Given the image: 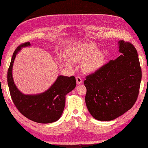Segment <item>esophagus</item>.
<instances>
[{
	"instance_id": "esophagus-1",
	"label": "esophagus",
	"mask_w": 148,
	"mask_h": 148,
	"mask_svg": "<svg viewBox=\"0 0 148 148\" xmlns=\"http://www.w3.org/2000/svg\"><path fill=\"white\" fill-rule=\"evenodd\" d=\"M76 80H77V83L78 84H82L83 83V80H82V78L79 77V76H77V77H76Z\"/></svg>"
}]
</instances>
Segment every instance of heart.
<instances>
[{
	"instance_id": "1",
	"label": "heart",
	"mask_w": 148,
	"mask_h": 148,
	"mask_svg": "<svg viewBox=\"0 0 148 148\" xmlns=\"http://www.w3.org/2000/svg\"><path fill=\"white\" fill-rule=\"evenodd\" d=\"M73 60L83 61V69L86 72L95 71L102 64L104 60V54L99 52L97 47L93 43L84 44L79 48L70 53Z\"/></svg>"
}]
</instances>
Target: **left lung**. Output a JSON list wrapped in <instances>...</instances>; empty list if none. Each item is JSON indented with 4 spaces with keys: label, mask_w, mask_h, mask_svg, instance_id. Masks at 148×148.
Here are the masks:
<instances>
[{
    "label": "left lung",
    "mask_w": 148,
    "mask_h": 148,
    "mask_svg": "<svg viewBox=\"0 0 148 148\" xmlns=\"http://www.w3.org/2000/svg\"><path fill=\"white\" fill-rule=\"evenodd\" d=\"M117 59L112 60L86 77L85 101L92 117L112 120L135 104L140 91L141 69L136 48L130 42H119Z\"/></svg>",
    "instance_id": "8db88e82"
}]
</instances>
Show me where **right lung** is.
<instances>
[{"label":"right lung","mask_w":148,"mask_h":148,"mask_svg":"<svg viewBox=\"0 0 148 148\" xmlns=\"http://www.w3.org/2000/svg\"><path fill=\"white\" fill-rule=\"evenodd\" d=\"M30 46L29 42L20 44L13 53L7 72V82L12 99L17 109L25 117L39 123H49L59 120L65 105V96L76 86L75 77L59 76L46 91L37 95H25L13 82L12 67L16 53L21 47Z\"/></svg>","instance_id":"add662e5"}]
</instances>
